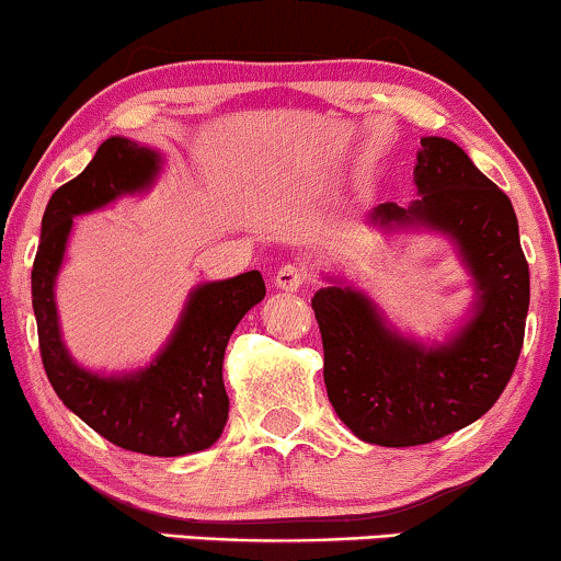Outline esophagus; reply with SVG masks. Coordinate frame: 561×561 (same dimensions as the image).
Segmentation results:
<instances>
[{"label": "esophagus", "instance_id": "1", "mask_svg": "<svg viewBox=\"0 0 561 561\" xmlns=\"http://www.w3.org/2000/svg\"><path fill=\"white\" fill-rule=\"evenodd\" d=\"M306 283H309V273H306V267L296 263L283 265L280 271L275 273V286L280 290H301Z\"/></svg>", "mask_w": 561, "mask_h": 561}]
</instances>
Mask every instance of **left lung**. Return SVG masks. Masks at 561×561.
I'll return each instance as SVG.
<instances>
[{
	"instance_id": "obj_1",
	"label": "left lung",
	"mask_w": 561,
	"mask_h": 561,
	"mask_svg": "<svg viewBox=\"0 0 561 561\" xmlns=\"http://www.w3.org/2000/svg\"><path fill=\"white\" fill-rule=\"evenodd\" d=\"M416 186L421 198L409 209L386 202L373 219L424 221L455 237L478 280L470 324L444 347L424 350L386 329L357 290L329 286L311 298L329 401L359 439L380 447L436 442L488 413L526 332L528 263L511 198L444 137L421 140Z\"/></svg>"
}]
</instances>
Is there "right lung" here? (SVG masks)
Here are the masks:
<instances>
[{
    "label": "right lung",
    "instance_id": "right-lung-1",
    "mask_svg": "<svg viewBox=\"0 0 561 561\" xmlns=\"http://www.w3.org/2000/svg\"><path fill=\"white\" fill-rule=\"evenodd\" d=\"M156 173V150L110 137L99 145L94 160L50 196L33 263V309L45 375L60 401L122 449L181 457L211 447L227 424L221 363L234 327L263 301V275L250 271L196 288L163 355L127 378H99L73 365L60 342L53 301V283L76 214L145 188Z\"/></svg>",
    "mask_w": 561,
    "mask_h": 561
}]
</instances>
